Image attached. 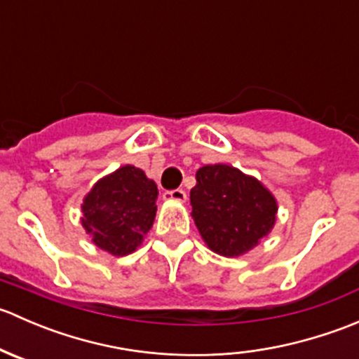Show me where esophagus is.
Returning <instances> with one entry per match:
<instances>
[{"label": "esophagus", "mask_w": 359, "mask_h": 359, "mask_svg": "<svg viewBox=\"0 0 359 359\" xmlns=\"http://www.w3.org/2000/svg\"><path fill=\"white\" fill-rule=\"evenodd\" d=\"M163 198L168 201H186L187 194L184 189H172V191H165V193H163Z\"/></svg>", "instance_id": "esophagus-1"}]
</instances>
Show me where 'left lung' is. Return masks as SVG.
Returning <instances> with one entry per match:
<instances>
[{
  "label": "left lung",
  "instance_id": "8db88e82",
  "mask_svg": "<svg viewBox=\"0 0 359 359\" xmlns=\"http://www.w3.org/2000/svg\"><path fill=\"white\" fill-rule=\"evenodd\" d=\"M191 205L205 243L224 257L252 250L276 222L273 194L259 180L227 165L198 170Z\"/></svg>",
  "mask_w": 359,
  "mask_h": 359
}]
</instances>
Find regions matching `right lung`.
Returning <instances> with one entry per match:
<instances>
[{"mask_svg": "<svg viewBox=\"0 0 359 359\" xmlns=\"http://www.w3.org/2000/svg\"><path fill=\"white\" fill-rule=\"evenodd\" d=\"M156 200V184L140 168L125 165L86 194L81 224L97 247L112 255H126L153 227Z\"/></svg>", "mask_w": 359, "mask_h": 359, "instance_id": "1", "label": "right lung"}]
</instances>
